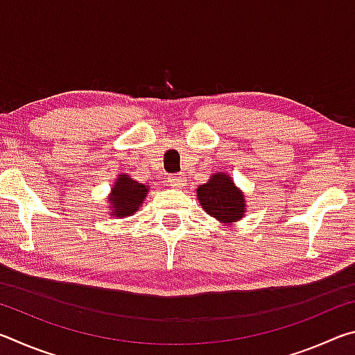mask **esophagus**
<instances>
[{"instance_id": "esophagus-1", "label": "esophagus", "mask_w": 355, "mask_h": 355, "mask_svg": "<svg viewBox=\"0 0 355 355\" xmlns=\"http://www.w3.org/2000/svg\"><path fill=\"white\" fill-rule=\"evenodd\" d=\"M167 182H169V184L172 186V188H183V186L186 184V178L183 175H178V173H175V175H169V178H167Z\"/></svg>"}]
</instances>
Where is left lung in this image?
<instances>
[{
	"label": "left lung",
	"mask_w": 355,
	"mask_h": 355,
	"mask_svg": "<svg viewBox=\"0 0 355 355\" xmlns=\"http://www.w3.org/2000/svg\"><path fill=\"white\" fill-rule=\"evenodd\" d=\"M197 200L203 211L219 224L232 225L245 214V196L225 172H216L197 188Z\"/></svg>",
	"instance_id": "obj_1"
}]
</instances>
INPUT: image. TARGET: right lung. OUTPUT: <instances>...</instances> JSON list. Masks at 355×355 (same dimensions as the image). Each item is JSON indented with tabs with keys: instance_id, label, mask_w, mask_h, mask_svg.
Segmentation results:
<instances>
[{
	"instance_id": "add662e5",
	"label": "right lung",
	"mask_w": 355,
	"mask_h": 355,
	"mask_svg": "<svg viewBox=\"0 0 355 355\" xmlns=\"http://www.w3.org/2000/svg\"><path fill=\"white\" fill-rule=\"evenodd\" d=\"M148 189L147 183L136 182L128 173H120L107 194V213L114 218L133 216L146 200Z\"/></svg>"
}]
</instances>
